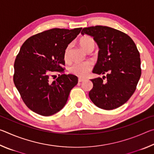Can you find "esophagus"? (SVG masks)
Here are the masks:
<instances>
[{"label": "esophagus", "mask_w": 154, "mask_h": 154, "mask_svg": "<svg viewBox=\"0 0 154 154\" xmlns=\"http://www.w3.org/2000/svg\"><path fill=\"white\" fill-rule=\"evenodd\" d=\"M85 79H83V78H79V79H78V82H83V81H84Z\"/></svg>", "instance_id": "obj_1"}]
</instances>
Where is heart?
<instances>
[{
	"mask_svg": "<svg viewBox=\"0 0 154 154\" xmlns=\"http://www.w3.org/2000/svg\"><path fill=\"white\" fill-rule=\"evenodd\" d=\"M80 45L87 52L90 50H94L95 48V41L89 36H84L80 39ZM72 44H69L65 49L64 53V58L68 61L70 58V51H71ZM92 68V64L90 62H76L70 67L69 72L71 74L76 75L79 77H85L89 74Z\"/></svg>",
	"mask_w": 154,
	"mask_h": 154,
	"instance_id": "heart-1",
	"label": "heart"
}]
</instances>
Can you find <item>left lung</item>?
<instances>
[{
    "label": "left lung",
    "mask_w": 154,
    "mask_h": 154,
    "mask_svg": "<svg viewBox=\"0 0 154 154\" xmlns=\"http://www.w3.org/2000/svg\"><path fill=\"white\" fill-rule=\"evenodd\" d=\"M82 35L92 36L99 48L94 73L106 74L91 79L89 97L98 107L111 110L123 105L133 94L141 75L140 54L123 32L108 26L84 28Z\"/></svg>",
    "instance_id": "left-lung-1"
}]
</instances>
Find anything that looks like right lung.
<instances>
[{
    "label": "right lung",
    "mask_w": 154,
    "mask_h": 154,
    "mask_svg": "<svg viewBox=\"0 0 154 154\" xmlns=\"http://www.w3.org/2000/svg\"><path fill=\"white\" fill-rule=\"evenodd\" d=\"M82 28H53L28 38L23 43L14 63V82L30 110L43 116L58 113L77 84L74 75H59L51 82L54 72H64V50Z\"/></svg>",
    "instance_id": "obj_1"
}]
</instances>
